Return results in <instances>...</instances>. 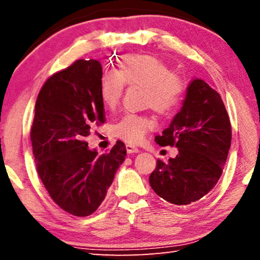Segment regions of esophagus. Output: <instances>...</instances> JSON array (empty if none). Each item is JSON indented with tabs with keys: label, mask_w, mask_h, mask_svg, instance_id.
Segmentation results:
<instances>
[{
	"label": "esophagus",
	"mask_w": 260,
	"mask_h": 260,
	"mask_svg": "<svg viewBox=\"0 0 260 260\" xmlns=\"http://www.w3.org/2000/svg\"><path fill=\"white\" fill-rule=\"evenodd\" d=\"M126 150H127V152H128V153H136V152L140 151V149L136 148L135 146H132V144H127Z\"/></svg>",
	"instance_id": "34e87169"
}]
</instances>
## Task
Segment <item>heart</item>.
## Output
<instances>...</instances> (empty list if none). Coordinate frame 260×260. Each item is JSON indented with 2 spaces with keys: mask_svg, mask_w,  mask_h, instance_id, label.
<instances>
[{
  "mask_svg": "<svg viewBox=\"0 0 260 260\" xmlns=\"http://www.w3.org/2000/svg\"><path fill=\"white\" fill-rule=\"evenodd\" d=\"M124 83L143 88V104L165 117L177 111L186 91L183 78L171 72L164 61L151 55H128L121 59L117 72L103 74L100 95L109 110H116L119 105ZM153 127L155 120L147 114L128 113L117 122L113 131L117 138L135 144Z\"/></svg>",
  "mask_w": 260,
  "mask_h": 260,
  "instance_id": "heart-1",
  "label": "heart"
}]
</instances>
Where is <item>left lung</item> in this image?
<instances>
[{
	"instance_id": "left-lung-1",
	"label": "left lung",
	"mask_w": 260,
	"mask_h": 260,
	"mask_svg": "<svg viewBox=\"0 0 260 260\" xmlns=\"http://www.w3.org/2000/svg\"><path fill=\"white\" fill-rule=\"evenodd\" d=\"M179 153L157 160L149 182L158 196L188 205L210 192L221 177L232 141V126L221 96L202 79H193L169 128L155 138Z\"/></svg>"
}]
</instances>
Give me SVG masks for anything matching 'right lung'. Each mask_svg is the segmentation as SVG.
I'll return each mask as SVG.
<instances>
[{
  "label": "right lung",
  "mask_w": 260,
  "mask_h": 260,
  "mask_svg": "<svg viewBox=\"0 0 260 260\" xmlns=\"http://www.w3.org/2000/svg\"><path fill=\"white\" fill-rule=\"evenodd\" d=\"M101 79L95 59H78L52 74L38 95L30 128L39 177L52 201L77 217L98 210L126 157L121 141L103 155L85 142L91 126L105 120Z\"/></svg>",
  "instance_id": "obj_1"
}]
</instances>
